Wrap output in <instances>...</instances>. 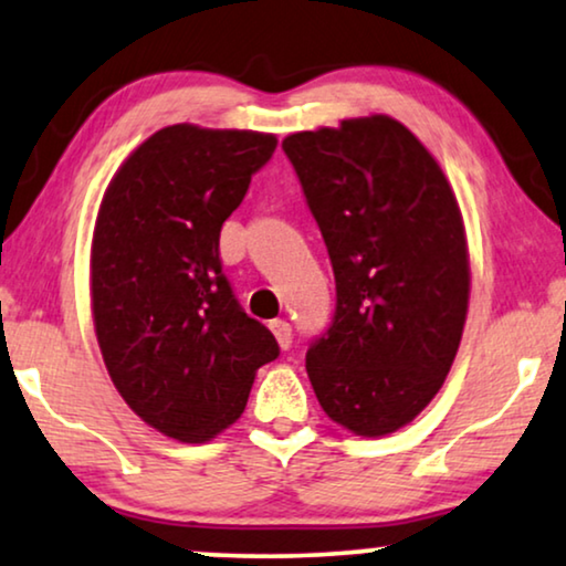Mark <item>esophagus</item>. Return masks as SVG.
<instances>
[{"label":"esophagus","mask_w":566,"mask_h":566,"mask_svg":"<svg viewBox=\"0 0 566 566\" xmlns=\"http://www.w3.org/2000/svg\"><path fill=\"white\" fill-rule=\"evenodd\" d=\"M270 329H273L277 345H281L283 350H289V347L293 345V329H291V324L285 322V319H275V322H270Z\"/></svg>","instance_id":"1"}]
</instances>
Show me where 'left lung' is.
I'll list each match as a JSON object with an SVG mask.
<instances>
[{
	"instance_id": "obj_1",
	"label": "left lung",
	"mask_w": 566,
	"mask_h": 566,
	"mask_svg": "<svg viewBox=\"0 0 566 566\" xmlns=\"http://www.w3.org/2000/svg\"><path fill=\"white\" fill-rule=\"evenodd\" d=\"M327 244L337 304L306 374L355 436L412 422L443 386L469 308V252L443 169L389 115L283 142Z\"/></svg>"
}]
</instances>
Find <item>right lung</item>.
I'll return each mask as SVG.
<instances>
[{
	"label": "right lung",
	"instance_id": "add662e5",
	"mask_svg": "<svg viewBox=\"0 0 566 566\" xmlns=\"http://www.w3.org/2000/svg\"><path fill=\"white\" fill-rule=\"evenodd\" d=\"M273 134L180 123L146 138L107 185L92 237V314L126 405L203 443L239 420L260 366L281 355L223 275L219 237Z\"/></svg>",
	"mask_w": 566,
	"mask_h": 566
}]
</instances>
